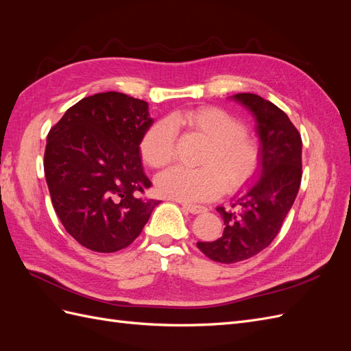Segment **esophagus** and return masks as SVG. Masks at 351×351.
Wrapping results in <instances>:
<instances>
[{"mask_svg": "<svg viewBox=\"0 0 351 351\" xmlns=\"http://www.w3.org/2000/svg\"><path fill=\"white\" fill-rule=\"evenodd\" d=\"M183 208L190 212V214L193 215H197V214H204V212H206V208L205 206H200V205H192V204H183Z\"/></svg>", "mask_w": 351, "mask_h": 351, "instance_id": "34e87169", "label": "esophagus"}]
</instances>
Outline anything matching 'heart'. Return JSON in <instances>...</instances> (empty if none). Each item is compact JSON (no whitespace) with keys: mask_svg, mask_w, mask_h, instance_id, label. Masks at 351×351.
<instances>
[{"mask_svg":"<svg viewBox=\"0 0 351 351\" xmlns=\"http://www.w3.org/2000/svg\"><path fill=\"white\" fill-rule=\"evenodd\" d=\"M187 125L205 136L209 146L200 168L173 167L156 177L158 193L178 202H205L247 186L259 173L262 152L258 142L247 136V127L234 115L217 107H199L169 120L154 123L139 142L142 161L151 168H162L173 161L176 129Z\"/></svg>","mask_w":351,"mask_h":351,"instance_id":"heart-1","label":"heart"}]
</instances>
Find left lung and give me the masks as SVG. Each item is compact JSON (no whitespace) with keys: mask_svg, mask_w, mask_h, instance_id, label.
<instances>
[{"mask_svg":"<svg viewBox=\"0 0 351 351\" xmlns=\"http://www.w3.org/2000/svg\"><path fill=\"white\" fill-rule=\"evenodd\" d=\"M231 98L254 117L262 164L256 183L246 193L234 196L236 210L217 208L226 226L222 237L197 241L202 253L221 263L249 259L269 246L302 182V137L287 114L254 93H237Z\"/></svg>","mask_w":351,"mask_h":351,"instance_id":"1","label":"left lung"}]
</instances>
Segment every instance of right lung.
<instances>
[{
	"instance_id": "1",
	"label": "right lung",
	"mask_w": 351,
	"mask_h": 351,
	"mask_svg": "<svg viewBox=\"0 0 351 351\" xmlns=\"http://www.w3.org/2000/svg\"><path fill=\"white\" fill-rule=\"evenodd\" d=\"M152 123L147 102L104 92L74 104L49 130L44 169L52 206L86 249L127 247L159 205L141 197L152 183L139 142Z\"/></svg>"
}]
</instances>
